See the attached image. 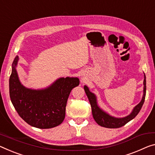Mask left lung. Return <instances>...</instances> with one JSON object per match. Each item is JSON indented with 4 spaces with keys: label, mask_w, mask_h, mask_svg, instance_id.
<instances>
[{
    "label": "left lung",
    "mask_w": 155,
    "mask_h": 155,
    "mask_svg": "<svg viewBox=\"0 0 155 155\" xmlns=\"http://www.w3.org/2000/svg\"><path fill=\"white\" fill-rule=\"evenodd\" d=\"M146 75L144 74V80H143V95L141 101L135 106V107L133 109V110L130 115H128L123 118H116L114 116H111L109 114L106 113L102 109L99 107L97 105V98L96 95L93 94L89 91V88L87 86H84V89L86 94L88 97L90 104L91 106L92 115L94 120L99 125L102 127H107V128H118L124 126L126 123H127L129 121L134 118L139 113L140 110L142 107L143 104L144 103L145 97L146 94Z\"/></svg>",
    "instance_id": "8db88e82"
}]
</instances>
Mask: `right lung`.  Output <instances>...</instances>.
Masks as SVG:
<instances>
[{
  "label": "right lung",
  "mask_w": 155,
  "mask_h": 155,
  "mask_svg": "<svg viewBox=\"0 0 155 155\" xmlns=\"http://www.w3.org/2000/svg\"><path fill=\"white\" fill-rule=\"evenodd\" d=\"M16 56L9 78V96L14 108L28 124L40 129L60 125L65 118L68 97L80 84L78 78H60L44 89H31L21 84L16 67Z\"/></svg>",
  "instance_id": "1"
}]
</instances>
